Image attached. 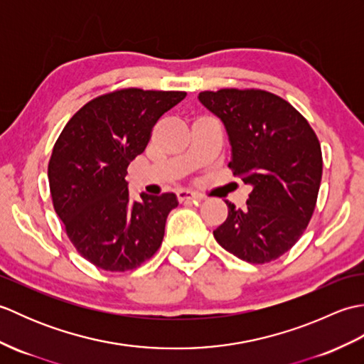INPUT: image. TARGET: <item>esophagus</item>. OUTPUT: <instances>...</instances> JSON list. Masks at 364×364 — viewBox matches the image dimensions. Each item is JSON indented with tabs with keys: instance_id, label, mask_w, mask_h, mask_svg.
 I'll return each instance as SVG.
<instances>
[{
	"instance_id": "34e87169",
	"label": "esophagus",
	"mask_w": 364,
	"mask_h": 364,
	"mask_svg": "<svg viewBox=\"0 0 364 364\" xmlns=\"http://www.w3.org/2000/svg\"><path fill=\"white\" fill-rule=\"evenodd\" d=\"M176 197L180 202H200V200H203V196H200V194H197V192H192L188 189L178 191Z\"/></svg>"
}]
</instances>
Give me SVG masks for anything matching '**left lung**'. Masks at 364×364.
Returning <instances> with one entry per match:
<instances>
[{
	"label": "left lung",
	"instance_id": "obj_1",
	"mask_svg": "<svg viewBox=\"0 0 364 364\" xmlns=\"http://www.w3.org/2000/svg\"><path fill=\"white\" fill-rule=\"evenodd\" d=\"M198 102L223 123L228 167L252 188L244 210L227 200L228 218L214 230L215 241L252 264L277 259L313 215L322 178L318 137L296 107L270 92H200Z\"/></svg>",
	"mask_w": 364,
	"mask_h": 364
}]
</instances>
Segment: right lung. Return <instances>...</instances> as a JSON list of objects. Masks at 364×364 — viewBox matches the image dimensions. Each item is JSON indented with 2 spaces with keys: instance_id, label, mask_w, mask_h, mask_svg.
I'll return each mask as SVG.
<instances>
[{
  "instance_id": "right-lung-1",
  "label": "right lung",
  "mask_w": 364,
  "mask_h": 364,
  "mask_svg": "<svg viewBox=\"0 0 364 364\" xmlns=\"http://www.w3.org/2000/svg\"><path fill=\"white\" fill-rule=\"evenodd\" d=\"M186 92L125 89L98 97L68 120L48 164L54 210L81 257L125 272L153 257L164 237L172 192L131 200L127 168L151 128Z\"/></svg>"
}]
</instances>
